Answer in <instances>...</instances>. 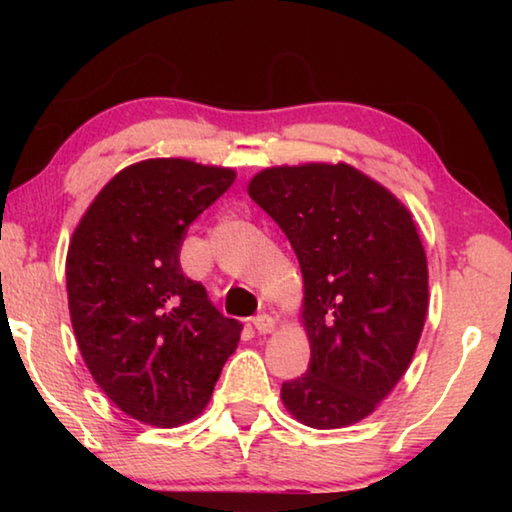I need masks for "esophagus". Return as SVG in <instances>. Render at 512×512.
Masks as SVG:
<instances>
[{"label":"esophagus","instance_id":"obj_1","mask_svg":"<svg viewBox=\"0 0 512 512\" xmlns=\"http://www.w3.org/2000/svg\"><path fill=\"white\" fill-rule=\"evenodd\" d=\"M253 325H255L259 334H271V332H275L277 320L273 316H268V314H259V316H255Z\"/></svg>","mask_w":512,"mask_h":512}]
</instances>
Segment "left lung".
<instances>
[{
    "mask_svg": "<svg viewBox=\"0 0 512 512\" xmlns=\"http://www.w3.org/2000/svg\"><path fill=\"white\" fill-rule=\"evenodd\" d=\"M248 196L287 235L305 284L311 359L282 384L284 409L311 429L357 424L411 366L427 318V253L413 214L348 162L262 169Z\"/></svg>",
    "mask_w": 512,
    "mask_h": 512,
    "instance_id": "1",
    "label": "left lung"
}]
</instances>
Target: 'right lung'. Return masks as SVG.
I'll return each instance as SVG.
<instances>
[{"label":"right lung","instance_id":"obj_1","mask_svg":"<svg viewBox=\"0 0 512 512\" xmlns=\"http://www.w3.org/2000/svg\"><path fill=\"white\" fill-rule=\"evenodd\" d=\"M237 171L185 158L121 169L69 241L65 275L74 336L92 379L119 411L180 427L205 411L241 325L216 311L178 255L189 223Z\"/></svg>","mask_w":512,"mask_h":512}]
</instances>
